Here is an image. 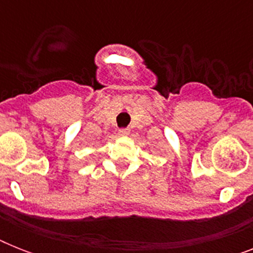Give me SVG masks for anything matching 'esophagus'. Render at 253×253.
I'll return each mask as SVG.
<instances>
[{
    "label": "esophagus",
    "instance_id": "34e87169",
    "mask_svg": "<svg viewBox=\"0 0 253 253\" xmlns=\"http://www.w3.org/2000/svg\"><path fill=\"white\" fill-rule=\"evenodd\" d=\"M128 134H130V130H128V128H121V130H119V135H121V136H126V135Z\"/></svg>",
    "mask_w": 253,
    "mask_h": 253
}]
</instances>
